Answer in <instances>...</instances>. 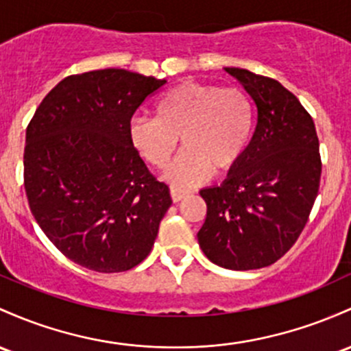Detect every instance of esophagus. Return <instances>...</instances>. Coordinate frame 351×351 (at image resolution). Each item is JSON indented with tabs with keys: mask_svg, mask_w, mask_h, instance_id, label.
<instances>
[{
	"mask_svg": "<svg viewBox=\"0 0 351 351\" xmlns=\"http://www.w3.org/2000/svg\"><path fill=\"white\" fill-rule=\"evenodd\" d=\"M169 193H171V199L173 202H180V199H183L184 196L190 195L191 191L190 190H183V188H178V186H171L169 188Z\"/></svg>",
	"mask_w": 351,
	"mask_h": 351,
	"instance_id": "1",
	"label": "esophagus"
}]
</instances>
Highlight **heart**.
Returning a JSON list of instances; mask_svg holds the SVG:
<instances>
[{
	"mask_svg": "<svg viewBox=\"0 0 351 351\" xmlns=\"http://www.w3.org/2000/svg\"><path fill=\"white\" fill-rule=\"evenodd\" d=\"M255 130V105L238 88L186 82L156 101V117H134L130 141L155 168H165L178 146L184 149L167 178L191 184L211 171L232 169L245 155Z\"/></svg>",
	"mask_w": 351,
	"mask_h": 351,
	"instance_id": "obj_1",
	"label": "heart"
}]
</instances>
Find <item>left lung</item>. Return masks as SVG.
Masks as SVG:
<instances>
[{"label":"left lung","instance_id":"obj_1","mask_svg":"<svg viewBox=\"0 0 351 351\" xmlns=\"http://www.w3.org/2000/svg\"><path fill=\"white\" fill-rule=\"evenodd\" d=\"M255 101L258 121L243 158L219 186L199 191L206 219L203 253L228 269L280 260L305 228L322 176L315 123L282 83L248 69L225 68Z\"/></svg>","mask_w":351,"mask_h":351}]
</instances>
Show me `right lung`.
Returning a JSON list of instances; mask_svg holds the SVG:
<instances>
[{"label": "right lung", "instance_id": "add662e5", "mask_svg": "<svg viewBox=\"0 0 351 351\" xmlns=\"http://www.w3.org/2000/svg\"><path fill=\"white\" fill-rule=\"evenodd\" d=\"M167 80L106 68L71 75L26 128L25 190L36 223L75 263L98 273L140 265L171 206L169 188L130 141L141 103Z\"/></svg>", "mask_w": 351, "mask_h": 351}]
</instances>
